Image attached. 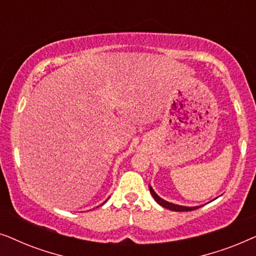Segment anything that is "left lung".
<instances>
[{
	"label": "left lung",
	"mask_w": 256,
	"mask_h": 256,
	"mask_svg": "<svg viewBox=\"0 0 256 256\" xmlns=\"http://www.w3.org/2000/svg\"><path fill=\"white\" fill-rule=\"evenodd\" d=\"M149 190H150V194H152V196L154 197V199H155V200H156L157 204H160V206H162V208H166L168 210H171V211H176V212L194 211V210L200 208V206H183V205L172 204V202H169L164 200V199L160 198V196L157 194L155 191H154V188L150 186V185H149Z\"/></svg>",
	"instance_id": "1"
}]
</instances>
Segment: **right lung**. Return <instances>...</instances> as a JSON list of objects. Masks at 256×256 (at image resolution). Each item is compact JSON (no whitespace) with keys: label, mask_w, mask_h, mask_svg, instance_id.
I'll return each instance as SVG.
<instances>
[{"label":"right lung","mask_w":256,"mask_h":256,"mask_svg":"<svg viewBox=\"0 0 256 256\" xmlns=\"http://www.w3.org/2000/svg\"><path fill=\"white\" fill-rule=\"evenodd\" d=\"M107 202V200H104V202H102V204H101V205H104V202Z\"/></svg>","instance_id":"right-lung-1"}]
</instances>
